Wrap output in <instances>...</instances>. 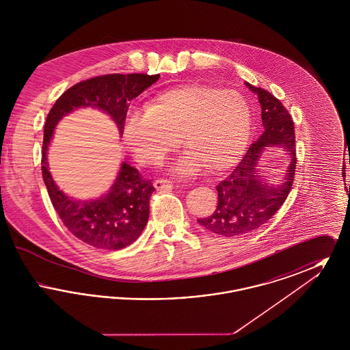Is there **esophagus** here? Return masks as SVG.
Wrapping results in <instances>:
<instances>
[{"instance_id":"esophagus-1","label":"esophagus","mask_w":350,"mask_h":350,"mask_svg":"<svg viewBox=\"0 0 350 350\" xmlns=\"http://www.w3.org/2000/svg\"><path fill=\"white\" fill-rule=\"evenodd\" d=\"M153 186L157 189V190H172L173 189V183L167 180H156Z\"/></svg>"}]
</instances>
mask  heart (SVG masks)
Wrapping results in <instances>:
<instances>
[{
  "instance_id": "heart-1",
  "label": "heart",
  "mask_w": 350,
  "mask_h": 350,
  "mask_svg": "<svg viewBox=\"0 0 350 350\" xmlns=\"http://www.w3.org/2000/svg\"><path fill=\"white\" fill-rule=\"evenodd\" d=\"M250 133V105L240 93L198 83L165 90L144 109L131 106L122 122L124 144L144 165L161 163L181 137L189 152L172 167L178 176L231 169L245 154Z\"/></svg>"
}]
</instances>
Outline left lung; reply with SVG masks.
I'll return each instance as SVG.
<instances>
[{"mask_svg": "<svg viewBox=\"0 0 350 350\" xmlns=\"http://www.w3.org/2000/svg\"><path fill=\"white\" fill-rule=\"evenodd\" d=\"M245 85L258 97L265 131L250 146L231 176L217 185L215 211L197 220L204 230L224 237L245 234L265 224L281 208L295 174V133L288 111L267 90ZM273 148L282 149L289 157L283 180L277 183L265 180L259 164L265 150Z\"/></svg>", "mask_w": 350, "mask_h": 350, "instance_id": "obj_1", "label": "left lung"}]
</instances>
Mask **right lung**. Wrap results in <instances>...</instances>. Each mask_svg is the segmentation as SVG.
<instances>
[{"label":"right lung","instance_id":"right-lung-1","mask_svg":"<svg viewBox=\"0 0 350 350\" xmlns=\"http://www.w3.org/2000/svg\"><path fill=\"white\" fill-rule=\"evenodd\" d=\"M160 75H106L76 83L52 106L44 124L42 174L51 202L68 231L100 250L131 245L143 232L150 217L154 187L135 167L122 161L110 189L94 200H77L66 194L52 178L47 154L57 123L79 109H97L113 119L119 135L127 103L159 80Z\"/></svg>","mask_w":350,"mask_h":350}]
</instances>
